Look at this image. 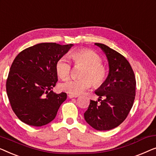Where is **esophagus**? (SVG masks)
Instances as JSON below:
<instances>
[{
  "instance_id": "esophagus-1",
  "label": "esophagus",
  "mask_w": 156,
  "mask_h": 156,
  "mask_svg": "<svg viewBox=\"0 0 156 156\" xmlns=\"http://www.w3.org/2000/svg\"><path fill=\"white\" fill-rule=\"evenodd\" d=\"M78 95H72V94H69V98H78Z\"/></svg>"
}]
</instances>
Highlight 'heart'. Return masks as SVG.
I'll return each instance as SVG.
<instances>
[{"label":"heart","mask_w":156,"mask_h":156,"mask_svg":"<svg viewBox=\"0 0 156 156\" xmlns=\"http://www.w3.org/2000/svg\"><path fill=\"white\" fill-rule=\"evenodd\" d=\"M70 58L75 65L83 66L80 76L83 78L68 79L59 85L61 90L78 95L89 88L92 84L100 87L107 77V69L102 63L101 57L90 49H80L70 54ZM56 71L61 78L69 77L71 66L65 58H61L56 63Z\"/></svg>","instance_id":"obj_1"}]
</instances>
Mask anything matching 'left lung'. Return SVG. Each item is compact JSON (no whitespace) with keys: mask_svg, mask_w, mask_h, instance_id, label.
Wrapping results in <instances>:
<instances>
[{"mask_svg":"<svg viewBox=\"0 0 156 156\" xmlns=\"http://www.w3.org/2000/svg\"><path fill=\"white\" fill-rule=\"evenodd\" d=\"M95 44L107 56L109 73L104 84L95 91L98 101L90 100L84 118L96 130L107 131L121 124L128 116L135 99L136 78L124 56L103 44Z\"/></svg>","mask_w":156,"mask_h":156,"instance_id":"8db88e82","label":"left lung"}]
</instances>
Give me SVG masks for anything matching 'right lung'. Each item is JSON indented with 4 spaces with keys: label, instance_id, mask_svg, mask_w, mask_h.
Returning a JSON list of instances; mask_svg holds the SVG:
<instances>
[{
    "label": "right lung",
    "instance_id": "1",
    "mask_svg": "<svg viewBox=\"0 0 156 156\" xmlns=\"http://www.w3.org/2000/svg\"><path fill=\"white\" fill-rule=\"evenodd\" d=\"M73 44L41 43L18 54L10 69L6 91L10 105L20 120L41 126L56 117L65 93L51 90L58 80L56 63Z\"/></svg>",
    "mask_w": 156,
    "mask_h": 156
}]
</instances>
